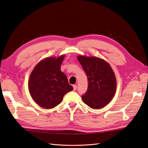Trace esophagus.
<instances>
[{"label":"esophagus","mask_w":148,"mask_h":148,"mask_svg":"<svg viewBox=\"0 0 148 148\" xmlns=\"http://www.w3.org/2000/svg\"><path fill=\"white\" fill-rule=\"evenodd\" d=\"M73 90H74V91H75L76 89H77V85H73Z\"/></svg>","instance_id":"34e87169"}]
</instances>
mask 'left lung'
<instances>
[{
    "mask_svg": "<svg viewBox=\"0 0 148 148\" xmlns=\"http://www.w3.org/2000/svg\"><path fill=\"white\" fill-rule=\"evenodd\" d=\"M77 59L86 73L88 89L82 99L94 109H99L109 104L116 91V78L108 62L96 57L78 56Z\"/></svg>",
    "mask_w": 148,
    "mask_h": 148,
    "instance_id": "left-lung-1",
    "label": "left lung"
}]
</instances>
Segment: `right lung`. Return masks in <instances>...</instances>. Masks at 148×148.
Here are the masks:
<instances>
[{
  "label": "right lung",
  "mask_w": 148,
  "mask_h": 148,
  "mask_svg": "<svg viewBox=\"0 0 148 148\" xmlns=\"http://www.w3.org/2000/svg\"><path fill=\"white\" fill-rule=\"evenodd\" d=\"M65 55L48 57L40 61L31 72L28 82L30 95L44 109H52L62 101L65 94L73 88L60 70Z\"/></svg>",
  "instance_id": "1"
}]
</instances>
